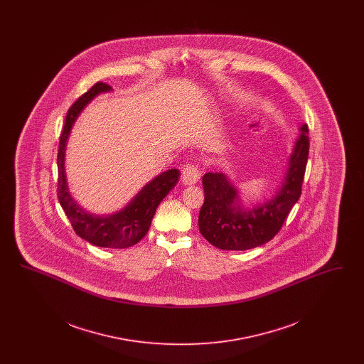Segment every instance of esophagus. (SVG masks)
Segmentation results:
<instances>
[{
  "label": "esophagus",
  "mask_w": 364,
  "mask_h": 364,
  "mask_svg": "<svg viewBox=\"0 0 364 364\" xmlns=\"http://www.w3.org/2000/svg\"><path fill=\"white\" fill-rule=\"evenodd\" d=\"M200 176H202V172L196 164H187L181 171V181H183V184L191 186V184L198 183Z\"/></svg>",
  "instance_id": "34e87169"
}]
</instances>
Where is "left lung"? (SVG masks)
Instances as JSON below:
<instances>
[{"instance_id": "8db88e82", "label": "left lung", "mask_w": 364, "mask_h": 364, "mask_svg": "<svg viewBox=\"0 0 364 364\" xmlns=\"http://www.w3.org/2000/svg\"><path fill=\"white\" fill-rule=\"evenodd\" d=\"M282 187L274 199L252 210L236 203L237 191L225 174L206 173L202 178L205 202L199 213V230L210 244L220 250L242 251L270 242L284 225L289 211L301 195L310 139L309 125L300 128Z\"/></svg>"}]
</instances>
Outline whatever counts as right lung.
<instances>
[{"instance_id": "right-lung-1", "label": "right lung", "mask_w": 364, "mask_h": 364, "mask_svg": "<svg viewBox=\"0 0 364 364\" xmlns=\"http://www.w3.org/2000/svg\"><path fill=\"white\" fill-rule=\"evenodd\" d=\"M112 87L102 82L95 83L80 98H77L67 113L65 124L63 127L58 153H57V166H58V178H57V196L63 210L65 211L70 225L76 235L88 242L105 247V248H128L140 242L144 235L149 232L151 220L156 214V208L161 200L174 188L178 181L180 172L177 169H171L159 174L151 183H149L143 190L134 198V200L127 208L107 215L97 217L88 214L83 208H79L76 202L70 198L65 174H64V151L65 141L70 135L72 124L86 106L98 92L109 91Z\"/></svg>"}]
</instances>
